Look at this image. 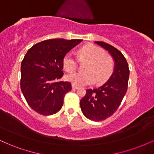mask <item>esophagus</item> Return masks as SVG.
I'll use <instances>...</instances> for the list:
<instances>
[{
    "label": "esophagus",
    "mask_w": 154,
    "mask_h": 154,
    "mask_svg": "<svg viewBox=\"0 0 154 154\" xmlns=\"http://www.w3.org/2000/svg\"><path fill=\"white\" fill-rule=\"evenodd\" d=\"M72 88H73V89H78V88H79L78 86L75 85H72Z\"/></svg>",
    "instance_id": "esophagus-1"
}]
</instances>
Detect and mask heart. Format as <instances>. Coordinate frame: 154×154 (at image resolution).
<instances>
[{"label":"heart","mask_w":154,"mask_h":154,"mask_svg":"<svg viewBox=\"0 0 154 154\" xmlns=\"http://www.w3.org/2000/svg\"><path fill=\"white\" fill-rule=\"evenodd\" d=\"M79 60L87 61L82 73H72L66 75L69 82L77 86L89 85L96 82L101 84L110 77L114 70V61L100 48L87 45L78 52ZM77 63L72 54H67L63 59V66L66 71L72 72L77 69Z\"/></svg>","instance_id":"1"}]
</instances>
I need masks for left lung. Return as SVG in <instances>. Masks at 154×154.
Segmentation results:
<instances>
[{
    "label": "left lung",
    "mask_w": 154,
    "mask_h": 154,
    "mask_svg": "<svg viewBox=\"0 0 154 154\" xmlns=\"http://www.w3.org/2000/svg\"><path fill=\"white\" fill-rule=\"evenodd\" d=\"M106 50L114 61V72L106 82L95 89H88L80 100L83 114L93 121H102L116 111L126 94L130 70L126 59L120 51L109 44L95 41Z\"/></svg>",
    "instance_id": "8db88e82"
}]
</instances>
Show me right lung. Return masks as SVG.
<instances>
[{"label": "right lung", "mask_w": 154, "mask_h": 154, "mask_svg": "<svg viewBox=\"0 0 154 154\" xmlns=\"http://www.w3.org/2000/svg\"><path fill=\"white\" fill-rule=\"evenodd\" d=\"M82 40L51 39L33 45L21 63V90L33 110L42 115L56 114L62 107L71 83L61 81L63 59Z\"/></svg>", "instance_id": "right-lung-1"}]
</instances>
